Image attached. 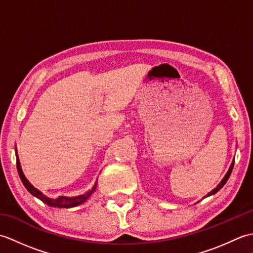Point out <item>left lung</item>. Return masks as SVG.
<instances>
[{"label": "left lung", "instance_id": "1", "mask_svg": "<svg viewBox=\"0 0 253 253\" xmlns=\"http://www.w3.org/2000/svg\"><path fill=\"white\" fill-rule=\"evenodd\" d=\"M234 162H235V159L233 160V162H232V164H230V166H229V169H228V170H227V173L225 174V176L223 177V179L221 180V182H219V184L216 186V188H214V189L212 190V191H210L208 195L206 196V197H203V199L204 198H207V197H210V196H212V195H214V193H216L219 189H221V188L226 184V181L228 180V178H229V176H230V174H232V170H233V168H234Z\"/></svg>", "mask_w": 253, "mask_h": 253}]
</instances>
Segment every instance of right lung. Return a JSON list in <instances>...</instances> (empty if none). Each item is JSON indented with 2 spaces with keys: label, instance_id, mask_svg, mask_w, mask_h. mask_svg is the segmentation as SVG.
<instances>
[{
  "label": "right lung",
  "instance_id": "right-lung-1",
  "mask_svg": "<svg viewBox=\"0 0 253 253\" xmlns=\"http://www.w3.org/2000/svg\"><path fill=\"white\" fill-rule=\"evenodd\" d=\"M15 153H16V164H17V170H18V175L21 179V182H23L24 186L26 187V189L28 190L32 196L36 197L41 200L43 203L47 204L49 207H53V208H74V207H77L79 204H82L84 202H85L90 198V196L92 195L94 192L95 188H96V181L94 186L91 188L90 190H88L87 192H84V195H80V196H76V197H65V196H61V197H57V198H49L46 197L45 195H43L40 190H38L37 188L34 187V185H31L29 180L26 178V176L24 174L23 169H21V166H20V162H19V158H18V154H17V149H15Z\"/></svg>",
  "mask_w": 253,
  "mask_h": 253
}]
</instances>
